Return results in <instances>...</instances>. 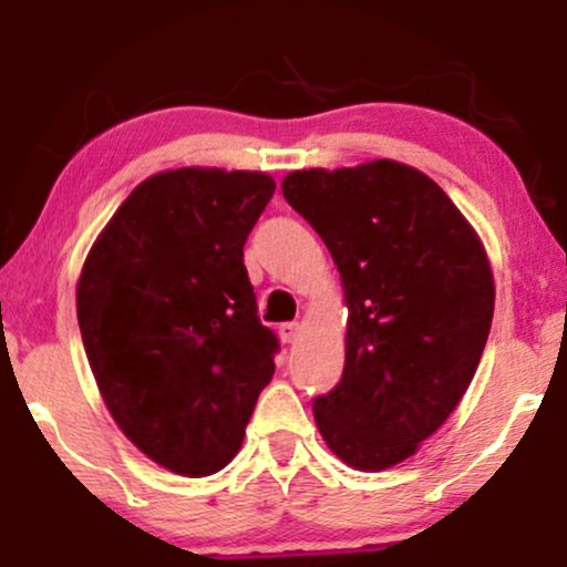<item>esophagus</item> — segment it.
Segmentation results:
<instances>
[{
    "label": "esophagus",
    "mask_w": 567,
    "mask_h": 567,
    "mask_svg": "<svg viewBox=\"0 0 567 567\" xmlns=\"http://www.w3.org/2000/svg\"><path fill=\"white\" fill-rule=\"evenodd\" d=\"M277 333H279V341H282V343H296L298 338H301V324H298V322H282V324H279Z\"/></svg>",
    "instance_id": "obj_1"
}]
</instances>
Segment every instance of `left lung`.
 Wrapping results in <instances>:
<instances>
[{
    "label": "left lung",
    "instance_id": "8db88e82",
    "mask_svg": "<svg viewBox=\"0 0 567 567\" xmlns=\"http://www.w3.org/2000/svg\"><path fill=\"white\" fill-rule=\"evenodd\" d=\"M282 194L315 226L347 301V360L315 400L343 464L381 472L445 424L474 379L493 322L483 243L429 175L394 159L285 175Z\"/></svg>",
    "mask_w": 567,
    "mask_h": 567
}]
</instances>
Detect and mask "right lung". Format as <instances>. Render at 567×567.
Here are the masks:
<instances>
[{"instance_id":"add662e5","label":"right lung","mask_w":567,"mask_h":567,"mask_svg":"<svg viewBox=\"0 0 567 567\" xmlns=\"http://www.w3.org/2000/svg\"><path fill=\"white\" fill-rule=\"evenodd\" d=\"M275 178L178 167L130 192L76 282V320L109 413L154 464L224 470L275 375L243 264Z\"/></svg>"}]
</instances>
